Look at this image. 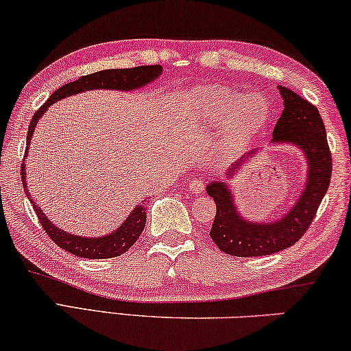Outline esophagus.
Here are the masks:
<instances>
[{
    "label": "esophagus",
    "instance_id": "1",
    "mask_svg": "<svg viewBox=\"0 0 351 351\" xmlns=\"http://www.w3.org/2000/svg\"><path fill=\"white\" fill-rule=\"evenodd\" d=\"M189 191L192 192V193H202L203 192V182L202 181H198V180H191L189 181Z\"/></svg>",
    "mask_w": 351,
    "mask_h": 351
}]
</instances>
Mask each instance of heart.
Returning a JSON list of instances; mask_svg holds the SVG:
<instances>
[{"label": "heart", "mask_w": 351, "mask_h": 351, "mask_svg": "<svg viewBox=\"0 0 351 351\" xmlns=\"http://www.w3.org/2000/svg\"><path fill=\"white\" fill-rule=\"evenodd\" d=\"M271 107L260 93H239L228 86H200L191 93V117L203 129L222 125L217 145L234 151L260 132L269 119Z\"/></svg>", "instance_id": "heart-1"}]
</instances>
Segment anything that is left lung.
I'll return each instance as SVG.
<instances>
[{"instance_id":"left-lung-1","label":"left lung","mask_w":351,"mask_h":351,"mask_svg":"<svg viewBox=\"0 0 351 351\" xmlns=\"http://www.w3.org/2000/svg\"><path fill=\"white\" fill-rule=\"evenodd\" d=\"M284 110L273 130L271 146H291L306 162L304 184L300 195L284 214L271 221H252L239 211L228 181L244 170L245 164L258 158L263 148L250 149L234 160L226 171L227 181H209L206 193L216 202V217L209 237L217 247L234 257H261L295 244L307 228L328 191L332 160L326 142V130L315 106L279 85Z\"/></svg>"}]
</instances>
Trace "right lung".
<instances>
[{"instance_id":"1","label":"right lung","mask_w":351,"mask_h":351,"mask_svg":"<svg viewBox=\"0 0 351 351\" xmlns=\"http://www.w3.org/2000/svg\"><path fill=\"white\" fill-rule=\"evenodd\" d=\"M162 66H138L132 67V69H107V71H99L90 75H83L75 82L67 83L58 88L51 96L49 97L44 106H42L38 112L34 113L33 119L29 123L28 135H26V151H25V159L28 158L29 143L31 138L34 135V129L38 125L39 119L44 117V113L49 110L50 106H53L55 102H60L61 99H67L75 94L94 91V90H110V91H119V93H130L142 90L146 85L153 83L154 80L162 75ZM26 162L23 160L22 164V182L23 189L28 200L33 203V208L38 219L42 223V227L47 232V234L51 238L56 245H60L61 249L67 250L69 254H74L77 257L82 258H112L123 255L125 250L132 247L134 243L137 241L140 234H142L145 223H146V200H142L138 205H135L132 211L129 213V216L124 219L123 223H119L118 228H114L113 232L102 237H80V234H74L66 232L60 227H56L53 222L47 217V214L42 211V208L33 200L31 193L28 191V182H26Z\"/></svg>"}]
</instances>
